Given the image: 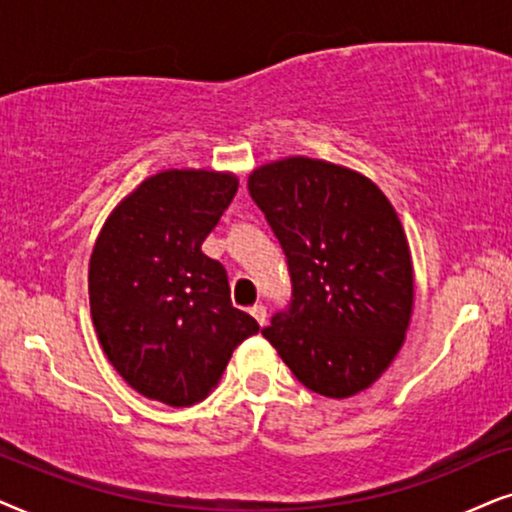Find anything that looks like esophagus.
<instances>
[{
  "label": "esophagus",
  "mask_w": 512,
  "mask_h": 512,
  "mask_svg": "<svg viewBox=\"0 0 512 512\" xmlns=\"http://www.w3.org/2000/svg\"><path fill=\"white\" fill-rule=\"evenodd\" d=\"M250 313H252V318L257 320V323L267 325V306H264V304H255V306H252V309H250Z\"/></svg>",
  "instance_id": "1"
}]
</instances>
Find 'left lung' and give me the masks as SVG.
<instances>
[{
  "instance_id": "left-lung-1",
  "label": "left lung",
  "mask_w": 512,
  "mask_h": 512,
  "mask_svg": "<svg viewBox=\"0 0 512 512\" xmlns=\"http://www.w3.org/2000/svg\"><path fill=\"white\" fill-rule=\"evenodd\" d=\"M248 189L292 281L288 311L262 335L309 391H365L398 356L412 318V255L398 213L365 175L306 156L255 168Z\"/></svg>"
}]
</instances>
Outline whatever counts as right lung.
<instances>
[{"label":"right lung","instance_id":"right-lung-1","mask_svg":"<svg viewBox=\"0 0 512 512\" xmlns=\"http://www.w3.org/2000/svg\"><path fill=\"white\" fill-rule=\"evenodd\" d=\"M236 189L231 173L163 170L112 210L93 245L88 299L100 346L149 400L199 403L260 330L231 304L222 264L201 250Z\"/></svg>","mask_w":512,"mask_h":512}]
</instances>
